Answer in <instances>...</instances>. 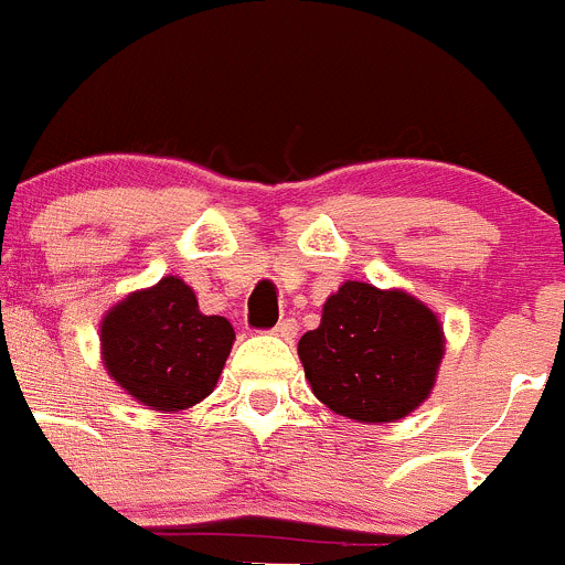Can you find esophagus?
Returning <instances> with one entry per match:
<instances>
[{"label":"esophagus","mask_w":565,"mask_h":565,"mask_svg":"<svg viewBox=\"0 0 565 565\" xmlns=\"http://www.w3.org/2000/svg\"><path fill=\"white\" fill-rule=\"evenodd\" d=\"M273 335H278V339L284 341H292L295 335H298V322H295V319H281V322L273 328Z\"/></svg>","instance_id":"obj_1"}]
</instances>
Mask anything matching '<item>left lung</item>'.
I'll return each mask as SVG.
<instances>
[{
	"label": "left lung",
	"instance_id": "1",
	"mask_svg": "<svg viewBox=\"0 0 565 565\" xmlns=\"http://www.w3.org/2000/svg\"><path fill=\"white\" fill-rule=\"evenodd\" d=\"M446 352L443 324L402 289L341 284L322 322L303 333L298 355L311 391L335 415L391 424L429 398Z\"/></svg>",
	"mask_w": 565,
	"mask_h": 565
}]
</instances>
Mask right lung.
I'll return each instance as SVG.
<instances>
[{"mask_svg": "<svg viewBox=\"0 0 565 565\" xmlns=\"http://www.w3.org/2000/svg\"><path fill=\"white\" fill-rule=\"evenodd\" d=\"M235 328L199 311L182 278L130 292L100 322L106 372L145 407L177 413L210 396L230 358Z\"/></svg>", "mask_w": 565, "mask_h": 565, "instance_id": "1", "label": "right lung"}]
</instances>
